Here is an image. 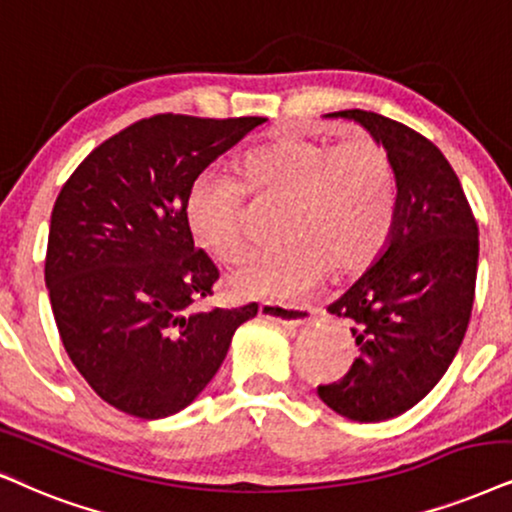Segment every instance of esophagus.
<instances>
[{
	"instance_id": "obj_1",
	"label": "esophagus",
	"mask_w": 512,
	"mask_h": 512,
	"mask_svg": "<svg viewBox=\"0 0 512 512\" xmlns=\"http://www.w3.org/2000/svg\"><path fill=\"white\" fill-rule=\"evenodd\" d=\"M260 316L271 319L283 326H304L312 321V309L302 307V304H278V302H262Z\"/></svg>"
}]
</instances>
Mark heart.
Listing matches in <instances>:
<instances>
[{
  "instance_id": "heart-1",
  "label": "heart",
  "mask_w": 512,
  "mask_h": 512,
  "mask_svg": "<svg viewBox=\"0 0 512 512\" xmlns=\"http://www.w3.org/2000/svg\"><path fill=\"white\" fill-rule=\"evenodd\" d=\"M245 191L286 200L281 248L241 264L231 293L248 300H295L328 269L354 274L385 248L397 212V179L378 141L328 144L312 137H281L252 148L238 163V179L205 172L186 200L191 236L219 260L248 252Z\"/></svg>"
}]
</instances>
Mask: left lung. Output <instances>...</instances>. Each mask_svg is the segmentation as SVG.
<instances>
[{
  "mask_svg": "<svg viewBox=\"0 0 512 512\" xmlns=\"http://www.w3.org/2000/svg\"><path fill=\"white\" fill-rule=\"evenodd\" d=\"M359 122L390 155L397 212L383 252L328 312L352 323L359 357L340 383L319 385L328 409L357 423L401 416L454 361L475 300L480 238L461 181L442 151L397 120Z\"/></svg>",
  "mask_w": 512,
  "mask_h": 512,
  "instance_id": "left-lung-1",
  "label": "left lung"
}]
</instances>
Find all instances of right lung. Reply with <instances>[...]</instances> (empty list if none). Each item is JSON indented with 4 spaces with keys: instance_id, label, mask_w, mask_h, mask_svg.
<instances>
[{
    "instance_id": "add662e5",
    "label": "right lung",
    "mask_w": 512,
    "mask_h": 512,
    "mask_svg": "<svg viewBox=\"0 0 512 512\" xmlns=\"http://www.w3.org/2000/svg\"><path fill=\"white\" fill-rule=\"evenodd\" d=\"M264 118L153 115L70 174L49 224L44 281L70 361L103 401L167 418L208 387L257 304L191 312L219 271L193 245V181Z\"/></svg>"
}]
</instances>
